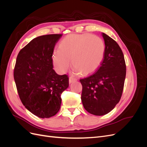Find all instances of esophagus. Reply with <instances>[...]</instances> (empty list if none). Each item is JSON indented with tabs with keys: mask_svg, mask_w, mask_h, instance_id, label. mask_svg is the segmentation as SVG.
<instances>
[{
	"mask_svg": "<svg viewBox=\"0 0 147 147\" xmlns=\"http://www.w3.org/2000/svg\"><path fill=\"white\" fill-rule=\"evenodd\" d=\"M77 80L76 78H74L72 77H69V83H73L74 82H76Z\"/></svg>",
	"mask_w": 147,
	"mask_h": 147,
	"instance_id": "1",
	"label": "esophagus"
}]
</instances>
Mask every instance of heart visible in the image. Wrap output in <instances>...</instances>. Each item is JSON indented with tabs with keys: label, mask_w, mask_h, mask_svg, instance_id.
<instances>
[{
	"label": "heart",
	"mask_w": 147,
	"mask_h": 147,
	"mask_svg": "<svg viewBox=\"0 0 147 147\" xmlns=\"http://www.w3.org/2000/svg\"><path fill=\"white\" fill-rule=\"evenodd\" d=\"M105 45L97 35L83 34L64 38L59 50L53 52V64L60 74L65 73L70 65L76 74L88 75L98 69L104 59Z\"/></svg>",
	"instance_id": "b5f03b06"
}]
</instances>
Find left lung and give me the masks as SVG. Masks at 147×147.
Listing matches in <instances>:
<instances>
[{
  "label": "left lung",
  "instance_id": "1",
  "mask_svg": "<svg viewBox=\"0 0 147 147\" xmlns=\"http://www.w3.org/2000/svg\"><path fill=\"white\" fill-rule=\"evenodd\" d=\"M104 59L96 73L80 79L82 101L84 109L96 116L111 112L118 103L123 91L126 67L121 49L105 33Z\"/></svg>",
  "mask_w": 147,
  "mask_h": 147
}]
</instances>
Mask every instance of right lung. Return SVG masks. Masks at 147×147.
Wrapping results in <instances>:
<instances>
[{
	"instance_id": "add662e5",
	"label": "right lung",
	"mask_w": 147,
	"mask_h": 147,
	"mask_svg": "<svg viewBox=\"0 0 147 147\" xmlns=\"http://www.w3.org/2000/svg\"><path fill=\"white\" fill-rule=\"evenodd\" d=\"M62 34H50L32 40L18 55L14 79L22 103L29 112L48 118L59 112L61 95L69 87L67 75L53 70L52 56Z\"/></svg>"
}]
</instances>
